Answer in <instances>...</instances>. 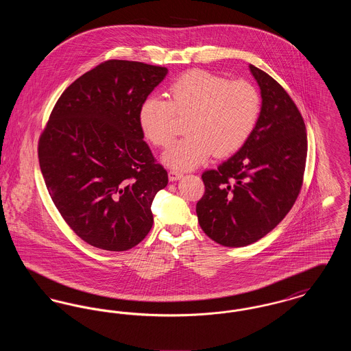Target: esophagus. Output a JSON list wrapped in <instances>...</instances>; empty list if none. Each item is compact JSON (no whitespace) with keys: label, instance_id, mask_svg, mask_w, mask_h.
Returning a JSON list of instances; mask_svg holds the SVG:
<instances>
[{"label":"esophagus","instance_id":"esophagus-1","mask_svg":"<svg viewBox=\"0 0 351 351\" xmlns=\"http://www.w3.org/2000/svg\"><path fill=\"white\" fill-rule=\"evenodd\" d=\"M183 178V173L182 172H178V171H169L168 172V179H169V182H176V180H179V179H182Z\"/></svg>","mask_w":351,"mask_h":351}]
</instances>
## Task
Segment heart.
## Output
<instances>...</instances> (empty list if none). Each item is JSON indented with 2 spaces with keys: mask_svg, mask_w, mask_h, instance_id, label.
<instances>
[{
  "mask_svg": "<svg viewBox=\"0 0 351 351\" xmlns=\"http://www.w3.org/2000/svg\"><path fill=\"white\" fill-rule=\"evenodd\" d=\"M169 101L149 96L139 106L142 133L154 146L166 147L175 136V114L189 116L182 141L162 155V162L178 171L205 163L213 154L228 156L239 150L254 132L261 116L259 92L247 82L202 69L185 72L168 89Z\"/></svg>",
  "mask_w": 351,
  "mask_h": 351,
  "instance_id": "b5f03b06",
  "label": "heart"
}]
</instances>
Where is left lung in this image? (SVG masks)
I'll return each mask as SVG.
<instances>
[{"mask_svg":"<svg viewBox=\"0 0 351 351\" xmlns=\"http://www.w3.org/2000/svg\"><path fill=\"white\" fill-rule=\"evenodd\" d=\"M262 108L246 143L217 169L205 171L196 213L201 229L226 247H243L269 233L299 196L306 160L305 125L283 86L249 66Z\"/></svg>","mask_w":351,"mask_h":351,"instance_id":"1","label":"left lung"}]
</instances>
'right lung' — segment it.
I'll return each mask as SVG.
<instances>
[{
    "label": "right lung",
    "mask_w": 351,
    "mask_h": 351,
    "mask_svg": "<svg viewBox=\"0 0 351 351\" xmlns=\"http://www.w3.org/2000/svg\"><path fill=\"white\" fill-rule=\"evenodd\" d=\"M168 69L108 60L71 84L39 139L51 199L86 243L108 251L136 246L152 228L151 204L166 188L139 126V106Z\"/></svg>",
    "instance_id": "obj_1"
}]
</instances>
